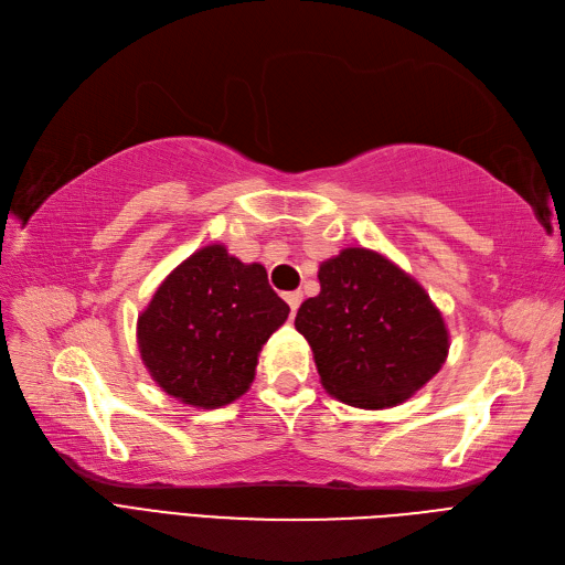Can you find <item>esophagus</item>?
I'll use <instances>...</instances> for the list:
<instances>
[{
	"mask_svg": "<svg viewBox=\"0 0 565 565\" xmlns=\"http://www.w3.org/2000/svg\"><path fill=\"white\" fill-rule=\"evenodd\" d=\"M284 300L288 302L290 312L296 315V309H298V307H300V302H302V294H300V290H288V294H284Z\"/></svg>",
	"mask_w": 565,
	"mask_h": 565,
	"instance_id": "esophagus-1",
	"label": "esophagus"
}]
</instances>
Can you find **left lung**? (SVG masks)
Returning a JSON list of instances; mask_svg holds the SVG:
<instances>
[{"mask_svg": "<svg viewBox=\"0 0 565 565\" xmlns=\"http://www.w3.org/2000/svg\"><path fill=\"white\" fill-rule=\"evenodd\" d=\"M321 290L300 305L296 329L338 402L380 411L404 404L441 371L446 321L408 271L371 248H342L319 265Z\"/></svg>", "mask_w": 565, "mask_h": 565, "instance_id": "left-lung-1", "label": "left lung"}]
</instances>
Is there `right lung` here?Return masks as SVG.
<instances>
[{
  "label": "right lung",
  "mask_w": 565,
  "mask_h": 565,
  "mask_svg": "<svg viewBox=\"0 0 565 565\" xmlns=\"http://www.w3.org/2000/svg\"><path fill=\"white\" fill-rule=\"evenodd\" d=\"M288 312L260 263L246 265L223 244H209L180 263L140 312V359L178 402L221 408L248 392L263 344Z\"/></svg>",
  "instance_id": "right-lung-1"
}]
</instances>
